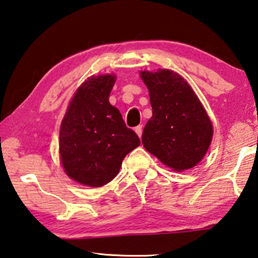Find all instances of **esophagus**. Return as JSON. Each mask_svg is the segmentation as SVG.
Listing matches in <instances>:
<instances>
[{
    "label": "esophagus",
    "mask_w": 258,
    "mask_h": 258,
    "mask_svg": "<svg viewBox=\"0 0 258 258\" xmlns=\"http://www.w3.org/2000/svg\"><path fill=\"white\" fill-rule=\"evenodd\" d=\"M142 132H143V128H142V125H137L135 128V133L138 135V137H142Z\"/></svg>",
    "instance_id": "1"
}]
</instances>
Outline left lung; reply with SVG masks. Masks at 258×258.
<instances>
[{"label":"left lung","instance_id":"obj_1","mask_svg":"<svg viewBox=\"0 0 258 258\" xmlns=\"http://www.w3.org/2000/svg\"><path fill=\"white\" fill-rule=\"evenodd\" d=\"M141 78L152 107L142 135L144 148L174 171L192 169L212 142L213 125L206 110L187 81L173 71H143Z\"/></svg>","mask_w":258,"mask_h":258}]
</instances>
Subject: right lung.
<instances>
[{
  "label": "right lung",
  "mask_w": 258,
  "mask_h": 258,
  "mask_svg": "<svg viewBox=\"0 0 258 258\" xmlns=\"http://www.w3.org/2000/svg\"><path fill=\"white\" fill-rule=\"evenodd\" d=\"M114 74L88 78L77 89L60 125L59 154L66 174L100 187L116 177L124 157L141 144L109 103Z\"/></svg>",
  "instance_id": "1"
}]
</instances>
